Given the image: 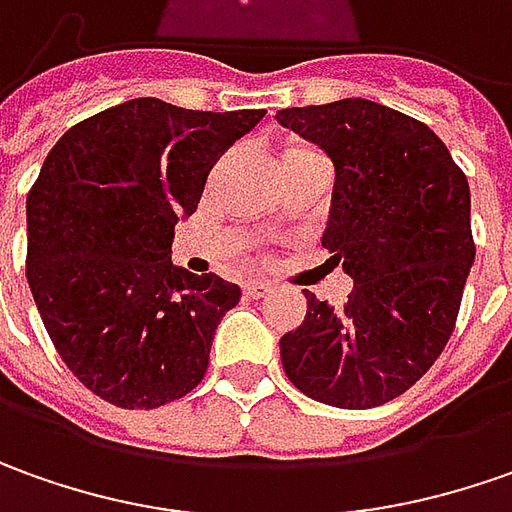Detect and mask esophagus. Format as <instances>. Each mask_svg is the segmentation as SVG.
Listing matches in <instances>:
<instances>
[{"label": "esophagus", "instance_id": "34e87169", "mask_svg": "<svg viewBox=\"0 0 512 512\" xmlns=\"http://www.w3.org/2000/svg\"><path fill=\"white\" fill-rule=\"evenodd\" d=\"M272 291V286L266 283V280H249L246 286H243V294L246 297H266Z\"/></svg>", "mask_w": 512, "mask_h": 512}]
</instances>
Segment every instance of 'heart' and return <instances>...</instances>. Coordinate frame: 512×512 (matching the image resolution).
<instances>
[{
  "mask_svg": "<svg viewBox=\"0 0 512 512\" xmlns=\"http://www.w3.org/2000/svg\"><path fill=\"white\" fill-rule=\"evenodd\" d=\"M311 158H323L320 150H314L306 141H286L283 150H280V167H289V164H300V161H311Z\"/></svg>",
  "mask_w": 512,
  "mask_h": 512,
  "instance_id": "obj_1",
  "label": "heart"
}]
</instances>
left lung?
Listing matches in <instances>:
<instances>
[{
  "label": "left lung",
  "instance_id": "obj_1",
  "mask_svg": "<svg viewBox=\"0 0 512 512\" xmlns=\"http://www.w3.org/2000/svg\"><path fill=\"white\" fill-rule=\"evenodd\" d=\"M277 121L334 161L323 246L354 280L343 309L306 291V320L280 337V360L306 397L377 408L405 394L453 334L476 255L470 186L428 124L377 101L289 107Z\"/></svg>",
  "mask_w": 512,
  "mask_h": 512
}]
</instances>
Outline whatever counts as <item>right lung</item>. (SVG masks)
Returning a JSON list of instances; mask_svg holds the SVG:
<instances>
[{"mask_svg": "<svg viewBox=\"0 0 512 512\" xmlns=\"http://www.w3.org/2000/svg\"><path fill=\"white\" fill-rule=\"evenodd\" d=\"M266 110L203 113L133 98L70 127L27 192V283L87 391L127 411L186 397L240 289L172 266L215 161Z\"/></svg>", "mask_w": 512, "mask_h": 512, "instance_id": "1", "label": "right lung"}]
</instances>
